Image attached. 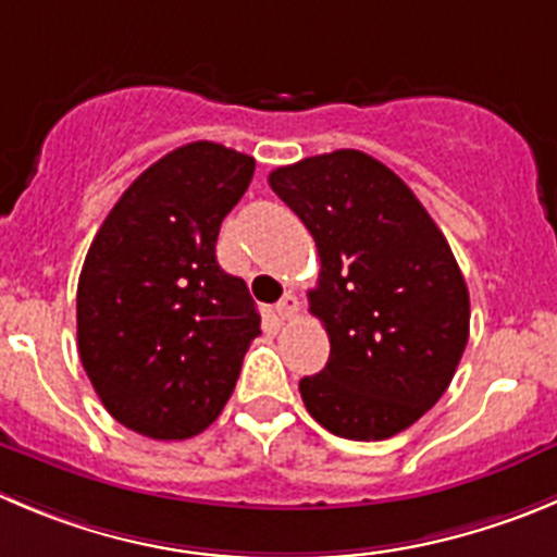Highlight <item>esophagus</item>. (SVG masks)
I'll return each mask as SVG.
<instances>
[{
	"label": "esophagus",
	"instance_id": "34e87169",
	"mask_svg": "<svg viewBox=\"0 0 557 557\" xmlns=\"http://www.w3.org/2000/svg\"><path fill=\"white\" fill-rule=\"evenodd\" d=\"M274 310H277L280 319L290 321L296 313H299V299H296L294 294H285L283 299H280V302H277V308H274Z\"/></svg>",
	"mask_w": 557,
	"mask_h": 557
}]
</instances>
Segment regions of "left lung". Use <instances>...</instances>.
<instances>
[{"label": "left lung", "instance_id": "1", "mask_svg": "<svg viewBox=\"0 0 557 557\" xmlns=\"http://www.w3.org/2000/svg\"><path fill=\"white\" fill-rule=\"evenodd\" d=\"M269 186L321 258L308 299L330 335V360L299 382L305 407L357 443L409 429L443 398L470 337V294L443 231L362 150L277 168Z\"/></svg>", "mask_w": 557, "mask_h": 557}]
</instances>
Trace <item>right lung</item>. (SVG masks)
<instances>
[{"instance_id": "obj_1", "label": "right lung", "mask_w": 557, "mask_h": 557, "mask_svg": "<svg viewBox=\"0 0 557 557\" xmlns=\"http://www.w3.org/2000/svg\"><path fill=\"white\" fill-rule=\"evenodd\" d=\"M255 159L216 143L161 156L98 227L76 290L79 357L117 423L189 440L236 387L261 315L216 263V236Z\"/></svg>"}]
</instances>
